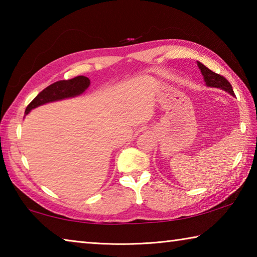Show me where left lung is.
<instances>
[{
    "instance_id": "left-lung-1",
    "label": "left lung",
    "mask_w": 257,
    "mask_h": 257,
    "mask_svg": "<svg viewBox=\"0 0 257 257\" xmlns=\"http://www.w3.org/2000/svg\"><path fill=\"white\" fill-rule=\"evenodd\" d=\"M197 66H198L199 69H201V72L203 75L204 81H205V84H206L207 87H215V88L223 89L224 92L229 93L230 95H232V96H236V95H234V93H233L232 86L230 85V82L227 79H225L224 77L211 71L210 69L206 68L203 63L198 62V61H197Z\"/></svg>"
}]
</instances>
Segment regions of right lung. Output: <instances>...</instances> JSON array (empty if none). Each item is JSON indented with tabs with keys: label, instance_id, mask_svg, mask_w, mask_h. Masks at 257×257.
<instances>
[{
	"label": "right lung",
	"instance_id": "obj_1",
	"mask_svg": "<svg viewBox=\"0 0 257 257\" xmlns=\"http://www.w3.org/2000/svg\"><path fill=\"white\" fill-rule=\"evenodd\" d=\"M90 85V80L85 76H78L69 80H60L54 84L46 87L42 92L35 97L29 105L26 107L25 114L33 110L35 107H38L43 104L60 101V99L70 98L78 96L85 92Z\"/></svg>",
	"mask_w": 257,
	"mask_h": 257
}]
</instances>
